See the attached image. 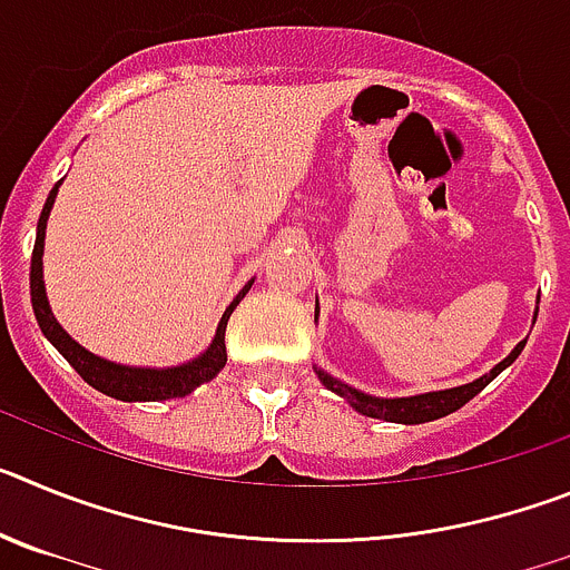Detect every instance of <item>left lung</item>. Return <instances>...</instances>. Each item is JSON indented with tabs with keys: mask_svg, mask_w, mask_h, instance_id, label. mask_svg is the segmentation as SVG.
<instances>
[{
	"mask_svg": "<svg viewBox=\"0 0 570 570\" xmlns=\"http://www.w3.org/2000/svg\"><path fill=\"white\" fill-rule=\"evenodd\" d=\"M316 311H320V305H316ZM522 347H525V340L513 347L511 354H508L500 365L491 367V371H488L485 376H480V380L468 382V385L448 387V391H428V394H416V396H400V400H380V396L362 394V391H356V387L334 380V376L325 374V371H316V374H320L322 385L328 387V391H334V394H340L342 400L351 402V407H356L360 414L374 416V420H385V422H402V425H420V422L440 420V416L460 411L465 402H471L473 396L480 394L482 387L488 385V382L497 380V376H500L502 371H505V367L522 354Z\"/></svg>",
	"mask_w": 570,
	"mask_h": 570,
	"instance_id": "obj_1",
	"label": "left lung"
}]
</instances>
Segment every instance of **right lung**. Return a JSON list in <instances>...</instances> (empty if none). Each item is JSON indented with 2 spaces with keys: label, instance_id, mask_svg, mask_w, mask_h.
I'll return each instance as SVG.
<instances>
[{
  "label": "right lung",
  "instance_id": "add662e5",
  "mask_svg": "<svg viewBox=\"0 0 570 570\" xmlns=\"http://www.w3.org/2000/svg\"><path fill=\"white\" fill-rule=\"evenodd\" d=\"M57 183L53 190L48 194V203H45L42 216H39L37 225V245H33V256H30V302H33V314H37L39 328L42 334L53 342L59 354L77 367V374L82 376L88 385H94L102 394L114 396V400L122 402H159V400H176V396L190 394L194 387H199L203 382L214 380L219 371L228 362V354H225V328H228V320L234 314V308L242 302V296L248 294L250 285L248 282L245 288L236 294V299L225 308L223 320H219V328H216L214 342L205 354H199L196 360L185 362V365L176 367H130V365H116V362L102 360V356L90 354L85 351L79 342H73L68 336V331L53 320L48 305V296H45V282H42V254H45V225H48V216L53 203H57Z\"/></svg>",
  "mask_w": 570,
  "mask_h": 570
}]
</instances>
